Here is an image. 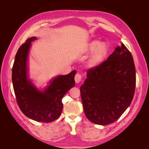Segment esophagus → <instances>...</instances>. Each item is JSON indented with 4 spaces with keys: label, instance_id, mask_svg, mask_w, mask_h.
<instances>
[{
    "label": "esophagus",
    "instance_id": "esophagus-1",
    "mask_svg": "<svg viewBox=\"0 0 149 149\" xmlns=\"http://www.w3.org/2000/svg\"><path fill=\"white\" fill-rule=\"evenodd\" d=\"M81 79H82V76L80 74L78 73V74H76L75 75L74 80H75V82L76 83H79L81 81Z\"/></svg>",
    "mask_w": 149,
    "mask_h": 149
}]
</instances>
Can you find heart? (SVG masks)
I'll return each instance as SVG.
<instances>
[{
    "mask_svg": "<svg viewBox=\"0 0 149 149\" xmlns=\"http://www.w3.org/2000/svg\"><path fill=\"white\" fill-rule=\"evenodd\" d=\"M109 45L106 42H100L97 40H93L86 46L82 53L85 55L92 53L88 61V66L96 68L105 61L109 52Z\"/></svg>",
    "mask_w": 149,
    "mask_h": 149,
    "instance_id": "heart-1",
    "label": "heart"
}]
</instances>
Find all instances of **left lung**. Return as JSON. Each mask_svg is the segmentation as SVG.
<instances>
[{"label": "left lung", "mask_w": 149, "mask_h": 149, "mask_svg": "<svg viewBox=\"0 0 149 149\" xmlns=\"http://www.w3.org/2000/svg\"><path fill=\"white\" fill-rule=\"evenodd\" d=\"M136 83L133 57L123 43L107 60L87 71L80 87L86 118L105 125L118 120L131 103Z\"/></svg>", "instance_id": "1"}]
</instances>
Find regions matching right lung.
<instances>
[{
	"label": "right lung",
	"mask_w": 149,
	"mask_h": 149,
	"mask_svg": "<svg viewBox=\"0 0 149 149\" xmlns=\"http://www.w3.org/2000/svg\"><path fill=\"white\" fill-rule=\"evenodd\" d=\"M26 40L18 49L12 67V83L17 102L22 112L28 118L41 123H51L60 116L63 110L62 99L74 86L75 70L52 80L48 86L40 91L27 77V58L31 42Z\"/></svg>",
	"instance_id": "1"
}]
</instances>
